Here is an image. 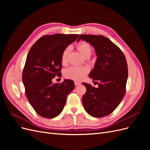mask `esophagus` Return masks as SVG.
<instances>
[{
  "instance_id": "obj_1",
  "label": "esophagus",
  "mask_w": 150,
  "mask_h": 150,
  "mask_svg": "<svg viewBox=\"0 0 150 150\" xmlns=\"http://www.w3.org/2000/svg\"><path fill=\"white\" fill-rule=\"evenodd\" d=\"M74 84H75L76 86H79V84H81V83H79V82H77V81H75V82H74Z\"/></svg>"
}]
</instances>
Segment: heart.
Segmentation results:
<instances>
[{
    "label": "heart",
    "instance_id": "1",
    "mask_svg": "<svg viewBox=\"0 0 150 150\" xmlns=\"http://www.w3.org/2000/svg\"><path fill=\"white\" fill-rule=\"evenodd\" d=\"M77 48L84 57L91 56L92 53V48L90 45L86 42H81L77 44ZM70 51V47H66L62 52L61 56V61L65 63L67 59V55ZM89 69L86 67L78 66H72L67 68L64 71V76L66 78L74 80L76 81H80L84 79L86 75L88 74Z\"/></svg>",
    "mask_w": 150,
    "mask_h": 150
}]
</instances>
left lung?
Returning a JSON list of instances; mask_svg holds the SVG:
<instances>
[{
	"instance_id": "1",
	"label": "left lung",
	"mask_w": 150,
	"mask_h": 150,
	"mask_svg": "<svg viewBox=\"0 0 150 150\" xmlns=\"http://www.w3.org/2000/svg\"><path fill=\"white\" fill-rule=\"evenodd\" d=\"M81 39L94 47L97 59L89 77L99 82L98 88L83 83L86 88L82 98L84 110L93 117L106 116L118 106L125 94L128 76L126 58L105 36L81 34L77 42Z\"/></svg>"
}]
</instances>
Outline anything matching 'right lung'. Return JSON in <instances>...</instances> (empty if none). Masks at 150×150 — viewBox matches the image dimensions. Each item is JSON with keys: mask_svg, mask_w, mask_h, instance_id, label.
<instances>
[{"mask_svg": "<svg viewBox=\"0 0 150 150\" xmlns=\"http://www.w3.org/2000/svg\"><path fill=\"white\" fill-rule=\"evenodd\" d=\"M78 34H56L44 35L29 50L22 72L25 95L30 105L40 116L54 118L62 112L67 95L74 89L73 81L65 79L53 84L60 76L61 56Z\"/></svg>", "mask_w": 150, "mask_h": 150, "instance_id": "obj_1", "label": "right lung"}]
</instances>
